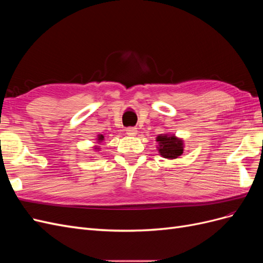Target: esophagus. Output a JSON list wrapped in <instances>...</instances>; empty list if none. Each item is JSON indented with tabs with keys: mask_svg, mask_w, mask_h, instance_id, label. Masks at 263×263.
Listing matches in <instances>:
<instances>
[{
	"mask_svg": "<svg viewBox=\"0 0 263 263\" xmlns=\"http://www.w3.org/2000/svg\"><path fill=\"white\" fill-rule=\"evenodd\" d=\"M126 134L128 135V136H136L137 128H135V127H128V128H126Z\"/></svg>",
	"mask_w": 263,
	"mask_h": 263,
	"instance_id": "1",
	"label": "esophagus"
}]
</instances>
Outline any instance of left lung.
I'll list each match as a JSON object with an SVG mask.
<instances>
[{"mask_svg": "<svg viewBox=\"0 0 263 263\" xmlns=\"http://www.w3.org/2000/svg\"><path fill=\"white\" fill-rule=\"evenodd\" d=\"M158 142V151L161 157L173 160L179 158L184 150V141L182 138H178L176 135L161 134L156 138Z\"/></svg>", "mask_w": 263, "mask_h": 263, "instance_id": "obj_1", "label": "left lung"}]
</instances>
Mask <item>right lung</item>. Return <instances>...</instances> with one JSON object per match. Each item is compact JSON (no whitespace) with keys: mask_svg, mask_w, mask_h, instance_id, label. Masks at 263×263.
<instances>
[{"mask_svg":"<svg viewBox=\"0 0 263 263\" xmlns=\"http://www.w3.org/2000/svg\"><path fill=\"white\" fill-rule=\"evenodd\" d=\"M97 144L98 145H100L101 144V142L103 141V140H104V135H102V134H100V135H98V138H97ZM94 149L95 150H100V147L99 146H94Z\"/></svg>","mask_w":263,"mask_h":263,"instance_id":"add662e5","label":"right lung"}]
</instances>
